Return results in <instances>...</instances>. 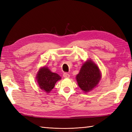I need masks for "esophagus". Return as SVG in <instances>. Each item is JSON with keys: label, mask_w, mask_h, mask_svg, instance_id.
Instances as JSON below:
<instances>
[{"label": "esophagus", "mask_w": 132, "mask_h": 132, "mask_svg": "<svg viewBox=\"0 0 132 132\" xmlns=\"http://www.w3.org/2000/svg\"><path fill=\"white\" fill-rule=\"evenodd\" d=\"M63 76L64 78H68L70 77V75L68 72H64L63 74Z\"/></svg>", "instance_id": "1"}]
</instances>
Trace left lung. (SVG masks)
<instances>
[{
    "label": "left lung",
    "instance_id": "obj_1",
    "mask_svg": "<svg viewBox=\"0 0 132 132\" xmlns=\"http://www.w3.org/2000/svg\"><path fill=\"white\" fill-rule=\"evenodd\" d=\"M76 78L81 89L85 92H88L99 82L101 78L99 69L92 61H87L83 64Z\"/></svg>",
    "mask_w": 132,
    "mask_h": 132
}]
</instances>
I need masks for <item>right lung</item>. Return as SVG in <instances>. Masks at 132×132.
Wrapping results in <instances>:
<instances>
[{
    "mask_svg": "<svg viewBox=\"0 0 132 132\" xmlns=\"http://www.w3.org/2000/svg\"><path fill=\"white\" fill-rule=\"evenodd\" d=\"M36 79L40 88L49 93L54 88L55 83L61 79V77L57 73L50 71L47 68L44 67L40 69Z\"/></svg>",
    "mask_w": 132,
    "mask_h": 132,
    "instance_id": "right-lung-1",
    "label": "right lung"
}]
</instances>
